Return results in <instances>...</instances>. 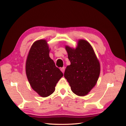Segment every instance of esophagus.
Returning <instances> with one entry per match:
<instances>
[{
    "label": "esophagus",
    "instance_id": "obj_1",
    "mask_svg": "<svg viewBox=\"0 0 126 126\" xmlns=\"http://www.w3.org/2000/svg\"><path fill=\"white\" fill-rule=\"evenodd\" d=\"M61 71L63 73H64V71H65V67H63V68H61Z\"/></svg>",
    "mask_w": 126,
    "mask_h": 126
}]
</instances>
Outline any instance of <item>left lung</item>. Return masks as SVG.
<instances>
[{"mask_svg":"<svg viewBox=\"0 0 126 126\" xmlns=\"http://www.w3.org/2000/svg\"><path fill=\"white\" fill-rule=\"evenodd\" d=\"M71 64L64 72V77L72 92L78 96L87 95L97 82L100 73V64L89 43L80 39L76 49L65 46Z\"/></svg>","mask_w":126,"mask_h":126,"instance_id":"obj_1","label":"left lung"}]
</instances>
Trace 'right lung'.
<instances>
[{"mask_svg":"<svg viewBox=\"0 0 126 126\" xmlns=\"http://www.w3.org/2000/svg\"><path fill=\"white\" fill-rule=\"evenodd\" d=\"M49 47L44 39L32 45L26 61V74L32 88L43 97L55 92L58 81L63 76L49 57Z\"/></svg>","mask_w":126,"mask_h":126,"instance_id":"obj_1","label":"right lung"}]
</instances>
